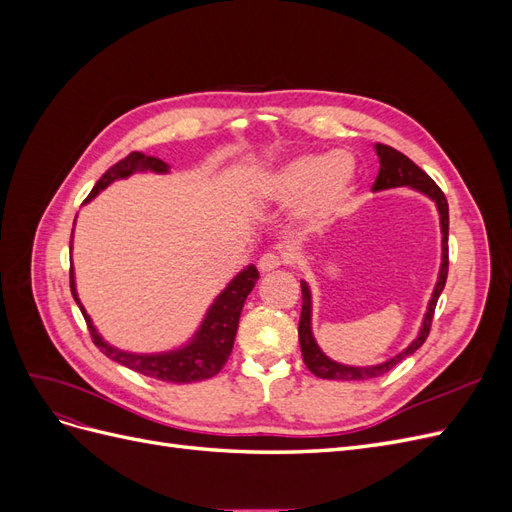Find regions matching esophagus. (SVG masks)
Masks as SVG:
<instances>
[{
    "label": "esophagus",
    "instance_id": "34e87169",
    "mask_svg": "<svg viewBox=\"0 0 512 512\" xmlns=\"http://www.w3.org/2000/svg\"><path fill=\"white\" fill-rule=\"evenodd\" d=\"M282 265H284V258H282V256H277V254H273V252H269V254H262V256L258 258V271H260V273L275 271L277 267H282Z\"/></svg>",
    "mask_w": 512,
    "mask_h": 512
}]
</instances>
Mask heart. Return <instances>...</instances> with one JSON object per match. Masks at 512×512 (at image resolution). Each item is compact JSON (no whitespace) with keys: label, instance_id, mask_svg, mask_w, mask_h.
Returning <instances> with one entry per match:
<instances>
[{"label":"heart","instance_id":"b5f03b06","mask_svg":"<svg viewBox=\"0 0 512 512\" xmlns=\"http://www.w3.org/2000/svg\"><path fill=\"white\" fill-rule=\"evenodd\" d=\"M356 177L359 168L348 151L299 153L262 173L252 190L271 205L297 200L294 218L305 230L320 232L350 207Z\"/></svg>","mask_w":512,"mask_h":512}]
</instances>
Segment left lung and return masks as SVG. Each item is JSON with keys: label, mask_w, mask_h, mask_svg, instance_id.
<instances>
[{"label": "left lung", "mask_w": 512, "mask_h": 512, "mask_svg": "<svg viewBox=\"0 0 512 512\" xmlns=\"http://www.w3.org/2000/svg\"><path fill=\"white\" fill-rule=\"evenodd\" d=\"M378 160H380V173L374 183V192H384V190H393V188H410L414 192H421L423 196L431 198L436 203L438 215H440V232H442V262H440V273H438V282L436 288L431 292V299L427 303V312L423 316L421 329H418V335L412 339L410 346L395 354L393 359L378 363V365H367V367H356V365H344L329 359L324 354L316 342L314 331H312V290H309V284L301 280V292H303V307H301V320H299V342H301V352H303V361L307 369L312 371L314 376L324 378V380H369V378H378L384 376L386 371H391L399 361H404L406 356L414 354L418 348L425 344V339L431 329V320H433V309H436V303L440 299V294L446 284V275H448V203L442 190L438 188L433 179L423 173L410 158H406L404 153H399L397 149L389 145H374Z\"/></svg>", "instance_id": "left-lung-1"}]
</instances>
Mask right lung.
Here are the masks:
<instances>
[{
	"mask_svg": "<svg viewBox=\"0 0 512 512\" xmlns=\"http://www.w3.org/2000/svg\"><path fill=\"white\" fill-rule=\"evenodd\" d=\"M136 173L168 175L170 170L166 162L153 156H145L141 151H134L128 158H123L113 168L106 170L102 179L94 185V190H91L85 203L94 200L111 183L119 179H128ZM258 277H260L258 269L254 265H247L243 271H239L235 277H232L230 284L218 294V297L213 299L203 322L198 324L196 333L188 339V342L181 344L179 348L164 350V352H128L108 344L94 327V320H91V316L85 312V307L79 299V292H76V282H74V269L70 271V288H72V297L76 305L81 307V312L87 320V327L91 337H94V344L100 348V352L108 356V359L123 367H130L138 371V374L149 376V378L175 382V384H188V382H200V380L213 378L226 365L228 356L232 352V344H235L243 303L247 299V294H250L252 288L256 286Z\"/></svg>",
	"mask_w": 512,
	"mask_h": 512,
	"instance_id": "right-lung-1",
	"label": "right lung"
}]
</instances>
